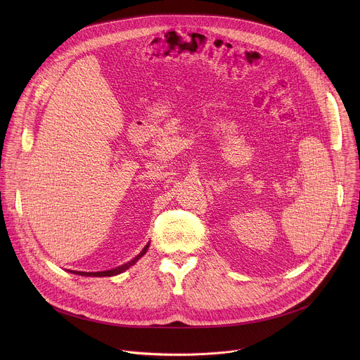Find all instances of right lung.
Instances as JSON below:
<instances>
[{"label":"right lung","instance_id":"right-lung-1","mask_svg":"<svg viewBox=\"0 0 360 360\" xmlns=\"http://www.w3.org/2000/svg\"><path fill=\"white\" fill-rule=\"evenodd\" d=\"M148 248H149V242L143 246V249L135 256V258L132 259V261H129V262H127V264H124V265H121V266H117V268H114V269H110V271H102V272H79V271H70L68 269V272H71V274H75V275H81V276H95V278H104V276H115V275H120V274H122V272H125L127 269H129L132 265H135L142 256L146 253V250H148Z\"/></svg>","mask_w":360,"mask_h":360}]
</instances>
